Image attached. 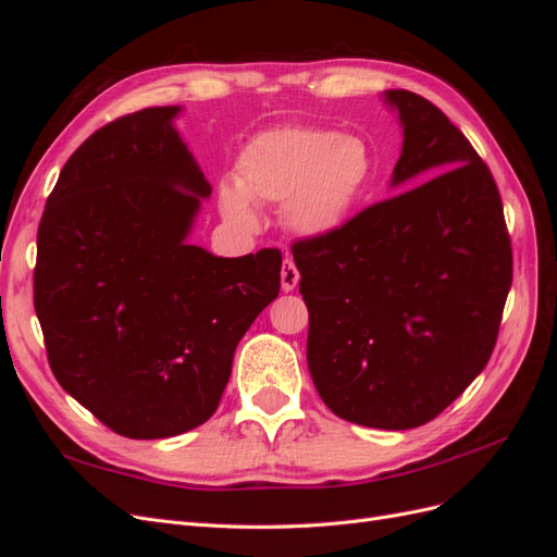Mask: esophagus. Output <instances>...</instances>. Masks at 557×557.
I'll return each mask as SVG.
<instances>
[{
    "mask_svg": "<svg viewBox=\"0 0 557 557\" xmlns=\"http://www.w3.org/2000/svg\"><path fill=\"white\" fill-rule=\"evenodd\" d=\"M297 283H299L297 267H295V262L290 258H285L283 264H281V288L285 293H290V290L297 288Z\"/></svg>",
    "mask_w": 557,
    "mask_h": 557,
    "instance_id": "1",
    "label": "esophagus"
}]
</instances>
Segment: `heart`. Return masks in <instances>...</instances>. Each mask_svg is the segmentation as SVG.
Returning a JSON list of instances; mask_svg holds the SVG:
<instances>
[{"mask_svg":"<svg viewBox=\"0 0 557 557\" xmlns=\"http://www.w3.org/2000/svg\"><path fill=\"white\" fill-rule=\"evenodd\" d=\"M374 178V153L358 134L330 127H278L252 139L239 158L237 185L225 183L218 207L230 225L258 227L250 201L283 205V221L301 237L339 230Z\"/></svg>","mask_w":557,"mask_h":557,"instance_id":"1","label":"heart"}]
</instances>
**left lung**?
<instances>
[{"instance_id": "obj_1", "label": "left lung", "mask_w": 557, "mask_h": 557, "mask_svg": "<svg viewBox=\"0 0 557 557\" xmlns=\"http://www.w3.org/2000/svg\"><path fill=\"white\" fill-rule=\"evenodd\" d=\"M404 129L393 188L327 237L293 246L307 362L330 411L379 430L440 416L491 360L513 258L502 197L465 134L425 97L387 90Z\"/></svg>"}]
</instances>
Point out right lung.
<instances>
[{
  "label": "right lung",
  "instance_id": "right-lung-1",
  "mask_svg": "<svg viewBox=\"0 0 557 557\" xmlns=\"http://www.w3.org/2000/svg\"><path fill=\"white\" fill-rule=\"evenodd\" d=\"M181 107L117 117L62 166L37 234L35 311L58 383L129 440L213 416L237 344L281 288L276 248L188 244L211 185L174 127Z\"/></svg>",
  "mask_w": 557,
  "mask_h": 557
}]
</instances>
